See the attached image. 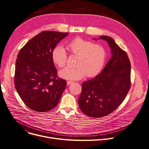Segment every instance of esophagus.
Here are the masks:
<instances>
[{
  "mask_svg": "<svg viewBox=\"0 0 149 149\" xmlns=\"http://www.w3.org/2000/svg\"><path fill=\"white\" fill-rule=\"evenodd\" d=\"M74 83V82H72V81H67V84L68 85H71V84H73Z\"/></svg>",
  "mask_w": 149,
  "mask_h": 149,
  "instance_id": "1",
  "label": "esophagus"
}]
</instances>
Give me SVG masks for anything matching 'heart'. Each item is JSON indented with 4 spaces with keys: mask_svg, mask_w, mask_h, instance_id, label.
<instances>
[{
    "mask_svg": "<svg viewBox=\"0 0 149 149\" xmlns=\"http://www.w3.org/2000/svg\"><path fill=\"white\" fill-rule=\"evenodd\" d=\"M67 47L71 55L77 56L76 66L61 70L59 72L60 77L68 80H78L86 75L88 77H95L102 71L106 59V52L102 46L77 38L68 45ZM52 58L59 68L65 66L66 63L67 54L62 46L53 49Z\"/></svg>",
    "mask_w": 149,
    "mask_h": 149,
    "instance_id": "1",
    "label": "heart"
}]
</instances>
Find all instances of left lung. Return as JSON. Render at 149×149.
<instances>
[{
  "label": "left lung",
  "instance_id": "1",
  "mask_svg": "<svg viewBox=\"0 0 149 149\" xmlns=\"http://www.w3.org/2000/svg\"><path fill=\"white\" fill-rule=\"evenodd\" d=\"M99 39L107 42L111 58L100 74L83 83L78 99L81 111L95 118L114 111L125 99L131 86V63L126 52L110 37L101 36Z\"/></svg>",
  "mask_w": 149,
  "mask_h": 149
}]
</instances>
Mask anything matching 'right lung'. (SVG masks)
I'll use <instances>...</instances> for the list:
<instances>
[{
    "instance_id": "right-lung-1",
    "label": "right lung",
    "mask_w": 149,
    "mask_h": 149,
    "mask_svg": "<svg viewBox=\"0 0 149 149\" xmlns=\"http://www.w3.org/2000/svg\"><path fill=\"white\" fill-rule=\"evenodd\" d=\"M68 33L45 31L26 43L17 56L15 88L31 109L48 112L58 104L66 81L57 76L52 53Z\"/></svg>"
}]
</instances>
